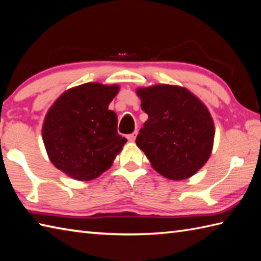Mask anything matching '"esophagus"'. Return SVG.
I'll use <instances>...</instances> for the list:
<instances>
[{"label":"esophagus","mask_w":261,"mask_h":261,"mask_svg":"<svg viewBox=\"0 0 261 261\" xmlns=\"http://www.w3.org/2000/svg\"><path fill=\"white\" fill-rule=\"evenodd\" d=\"M137 134H138V132L137 131H135L134 132V134H131V135H129V136H127L126 138H127V140H129V141H131V142H134L135 140H136V137H137Z\"/></svg>","instance_id":"34e87169"}]
</instances>
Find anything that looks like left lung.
I'll use <instances>...</instances> for the list:
<instances>
[{"mask_svg": "<svg viewBox=\"0 0 261 261\" xmlns=\"http://www.w3.org/2000/svg\"><path fill=\"white\" fill-rule=\"evenodd\" d=\"M148 120L136 144L152 167L170 180H185L206 164L212 154L215 127L205 104L178 86L138 88Z\"/></svg>", "mask_w": 261, "mask_h": 261, "instance_id": "left-lung-1", "label": "left lung"}]
</instances>
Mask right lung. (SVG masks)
<instances>
[{
	"instance_id": "obj_1",
	"label": "right lung",
	"mask_w": 261,
	"mask_h": 261,
	"mask_svg": "<svg viewBox=\"0 0 261 261\" xmlns=\"http://www.w3.org/2000/svg\"><path fill=\"white\" fill-rule=\"evenodd\" d=\"M119 86L84 84L66 90L46 114L43 141L56 168L78 181L99 176L126 142L109 105Z\"/></svg>"
}]
</instances>
